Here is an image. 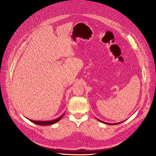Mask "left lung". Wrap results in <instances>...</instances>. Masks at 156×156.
Here are the masks:
<instances>
[{
	"label": "left lung",
	"instance_id": "obj_1",
	"mask_svg": "<svg viewBox=\"0 0 156 156\" xmlns=\"http://www.w3.org/2000/svg\"><path fill=\"white\" fill-rule=\"evenodd\" d=\"M97 119L98 121H99L101 122H103V123L107 124V125H118V124L121 123V122H123V121H121V122H117V123H108V122H104V121H101V120H100V119H97Z\"/></svg>",
	"mask_w": 156,
	"mask_h": 156
}]
</instances>
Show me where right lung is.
Segmentation results:
<instances>
[{
    "label": "right lung",
    "instance_id": "right-lung-1",
    "mask_svg": "<svg viewBox=\"0 0 156 156\" xmlns=\"http://www.w3.org/2000/svg\"><path fill=\"white\" fill-rule=\"evenodd\" d=\"M64 115V113L62 114V116H61L59 118H57L54 120H52V121H34V120H31L28 119L30 121H31L32 122H34L35 124H37L38 125H40V126H47V125H53L56 123L57 122H58L59 120H61V119L63 117V116Z\"/></svg>",
    "mask_w": 156,
    "mask_h": 156
}]
</instances>
